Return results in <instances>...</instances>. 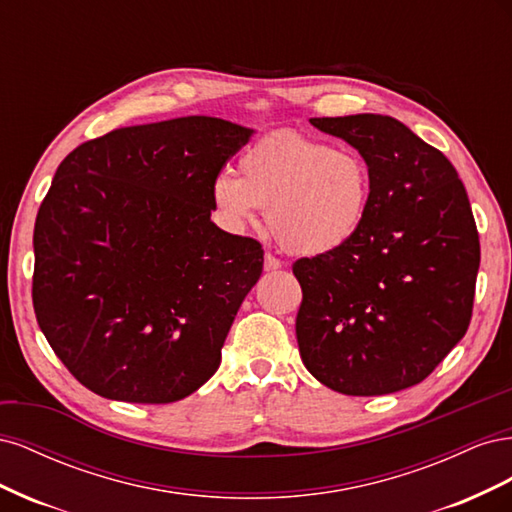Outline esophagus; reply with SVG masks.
Masks as SVG:
<instances>
[{
  "mask_svg": "<svg viewBox=\"0 0 512 512\" xmlns=\"http://www.w3.org/2000/svg\"><path fill=\"white\" fill-rule=\"evenodd\" d=\"M282 269V260L275 258L273 254H265V271H277Z\"/></svg>",
  "mask_w": 512,
  "mask_h": 512,
  "instance_id": "obj_1",
  "label": "esophagus"
}]
</instances>
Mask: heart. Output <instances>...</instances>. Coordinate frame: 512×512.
Here are the masks:
<instances>
[{"mask_svg": "<svg viewBox=\"0 0 512 512\" xmlns=\"http://www.w3.org/2000/svg\"><path fill=\"white\" fill-rule=\"evenodd\" d=\"M211 200L232 230L267 209L275 241L303 258L335 254L359 235L371 203L369 162L352 147H331L282 130L243 151L239 175L220 170Z\"/></svg>", "mask_w": 512, "mask_h": 512, "instance_id": "b5f03b06", "label": "heart"}]
</instances>
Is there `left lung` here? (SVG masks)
I'll use <instances>...</instances> for the list:
<instances>
[{
	"mask_svg": "<svg viewBox=\"0 0 512 512\" xmlns=\"http://www.w3.org/2000/svg\"><path fill=\"white\" fill-rule=\"evenodd\" d=\"M369 162L367 220L344 250L292 267L297 342L318 382L389 395L425 380L472 318L480 245L466 188L444 153L386 115L314 117Z\"/></svg>",
	"mask_w": 512,
	"mask_h": 512,
	"instance_id": "left-lung-1",
	"label": "left lung"
}]
</instances>
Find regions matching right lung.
<instances>
[{
	"label": "right lung",
	"instance_id": "obj_1",
	"mask_svg": "<svg viewBox=\"0 0 512 512\" xmlns=\"http://www.w3.org/2000/svg\"><path fill=\"white\" fill-rule=\"evenodd\" d=\"M252 134L177 117L113 130L59 164L34 228V309L89 391L170 404L218 371L262 247L211 222V181Z\"/></svg>",
	"mask_w": 512,
	"mask_h": 512
}]
</instances>
